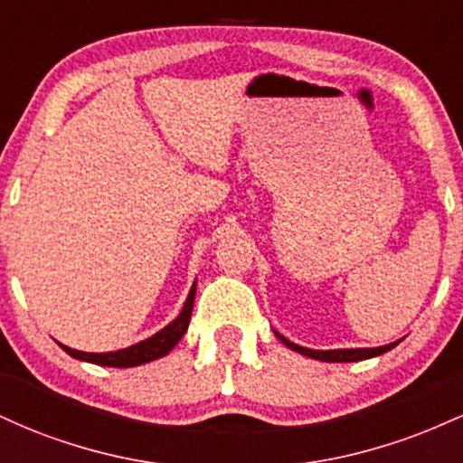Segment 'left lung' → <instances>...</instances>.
Listing matches in <instances>:
<instances>
[{
	"instance_id": "8db88e82",
	"label": "left lung",
	"mask_w": 463,
	"mask_h": 463,
	"mask_svg": "<svg viewBox=\"0 0 463 463\" xmlns=\"http://www.w3.org/2000/svg\"><path fill=\"white\" fill-rule=\"evenodd\" d=\"M276 337L280 339V342L285 344L287 348L296 350V353L305 354V357H311V359H317V361H328V364H348V361H361V359H370V357H379V354L387 353V350H392L394 346L401 344V339L394 344H387V346H379V348H339V350H311V348H302L298 344L289 342V339H285L283 335L276 333Z\"/></svg>"
}]
</instances>
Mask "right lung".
<instances>
[{"label": "right lung", "mask_w": 463, "mask_h": 463, "mask_svg": "<svg viewBox=\"0 0 463 463\" xmlns=\"http://www.w3.org/2000/svg\"><path fill=\"white\" fill-rule=\"evenodd\" d=\"M194 300H195V283L191 287L187 300H184L183 311H180L176 320L169 322L167 326L161 328V331L154 333L152 337L143 339L139 344H135V346L113 350V353H82V350H73L65 346V344H61V348L65 350L69 357L89 361V364L109 365V368H135V365H143L147 364V361L161 359L169 353V350L176 346L180 339H183L184 331L189 328Z\"/></svg>", "instance_id": "obj_1"}]
</instances>
